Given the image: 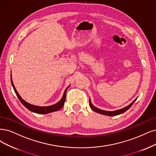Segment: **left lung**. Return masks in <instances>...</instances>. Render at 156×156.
<instances>
[{
	"label": "left lung",
	"mask_w": 156,
	"mask_h": 156,
	"mask_svg": "<svg viewBox=\"0 0 156 156\" xmlns=\"http://www.w3.org/2000/svg\"><path fill=\"white\" fill-rule=\"evenodd\" d=\"M137 100V98L136 100H134L133 101H132L130 105H129L128 106H126L125 108H123L122 109H119V110L117 111H103V110H101L100 108H98L96 107H94L93 104L91 103L90 100H89V105L90 107V108L93 109V110L94 112H96L97 113H99L103 115H107V116H117V115L121 114L123 112H125V111H126L128 109L133 105V103L135 102V101Z\"/></svg>",
	"instance_id": "obj_1"
}]
</instances>
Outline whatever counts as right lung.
<instances>
[{"mask_svg":"<svg viewBox=\"0 0 156 156\" xmlns=\"http://www.w3.org/2000/svg\"><path fill=\"white\" fill-rule=\"evenodd\" d=\"M11 84H12V86L13 87V89L15 90V93H16V95L17 96V97L19 98V100L20 101V102L22 103V104L24 105L25 107H26L28 110H30V111L34 112V113H37V114H48L50 112H55V111H59L60 109L63 107V105H64V103L66 101V92H67V89L69 88V86L66 88V89L65 90L64 93H63V96L62 98V99L60 100V101H59L58 103H56V104L53 105H50V106H46V107H40V106H37V105H33L30 104L27 102H26L25 100H23L21 96L19 95V94L18 93V92L16 91L14 84L13 83V80H12V77H11Z\"/></svg>","mask_w":156,"mask_h":156,"instance_id":"1","label":"right lung"}]
</instances>
